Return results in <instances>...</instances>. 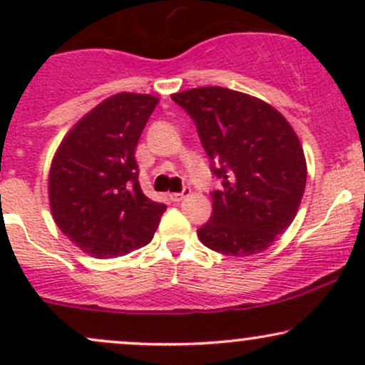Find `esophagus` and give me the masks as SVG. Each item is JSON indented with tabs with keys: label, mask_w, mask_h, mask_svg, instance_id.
<instances>
[{
	"label": "esophagus",
	"mask_w": 365,
	"mask_h": 365,
	"mask_svg": "<svg viewBox=\"0 0 365 365\" xmlns=\"http://www.w3.org/2000/svg\"><path fill=\"white\" fill-rule=\"evenodd\" d=\"M192 194V190L188 187L183 188V192H180V194H170V199L173 200V202H180V200H183L185 197H188Z\"/></svg>",
	"instance_id": "34e87169"
}]
</instances>
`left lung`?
I'll return each mask as SVG.
<instances>
[{"label":"left lung","instance_id":"left-lung-1","mask_svg":"<svg viewBox=\"0 0 365 365\" xmlns=\"http://www.w3.org/2000/svg\"><path fill=\"white\" fill-rule=\"evenodd\" d=\"M192 116L211 170L223 180L212 192V216L199 240L211 250L249 257L273 245L295 220L307 163L295 130L276 108L226 87L171 94Z\"/></svg>","mask_w":365,"mask_h":365}]
</instances>
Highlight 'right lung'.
<instances>
[{"mask_svg":"<svg viewBox=\"0 0 365 365\" xmlns=\"http://www.w3.org/2000/svg\"><path fill=\"white\" fill-rule=\"evenodd\" d=\"M159 98L118 92L63 137L48 175L54 223L83 254L125 255L149 244L166 211L144 195L135 149Z\"/></svg>","mask_w":365,"mask_h":365,"instance_id":"1","label":"right lung"}]
</instances>
